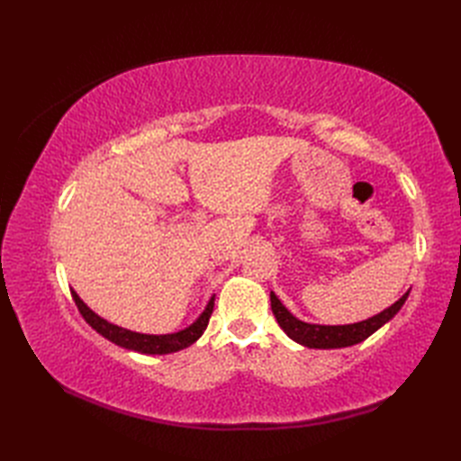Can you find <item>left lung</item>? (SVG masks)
I'll use <instances>...</instances> for the list:
<instances>
[{
    "label": "left lung",
    "mask_w": 461,
    "mask_h": 461,
    "mask_svg": "<svg viewBox=\"0 0 461 461\" xmlns=\"http://www.w3.org/2000/svg\"><path fill=\"white\" fill-rule=\"evenodd\" d=\"M410 290L403 294L398 302H394L390 308L384 312L376 313L366 321H359V323L350 325H313V323H303V321L296 319L292 315L283 302L275 296L271 292V310L276 317V323L288 334V337L308 348H319V350H330V348H346L364 342L375 330H379L384 323H388L400 310L403 302L408 300Z\"/></svg>",
    "instance_id": "obj_1"
}]
</instances>
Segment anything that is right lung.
<instances>
[{
  "instance_id": "right-lung-1",
  "label": "right lung",
  "mask_w": 461,
  "mask_h": 461,
  "mask_svg": "<svg viewBox=\"0 0 461 461\" xmlns=\"http://www.w3.org/2000/svg\"><path fill=\"white\" fill-rule=\"evenodd\" d=\"M71 294H73V300L77 303L80 315L86 319V323L95 332H100L104 339L111 340L121 348H127V350H134L140 354H149V356L173 354L178 350H185V348L196 342L203 334V330L207 329L209 317H212V313H213V303H215V296L209 298L202 315L194 321L190 327H186L183 330L171 332V334H144V332H134V330L109 323V321H105L104 317L94 313L88 305L80 300V296L75 290H71Z\"/></svg>"
}]
</instances>
